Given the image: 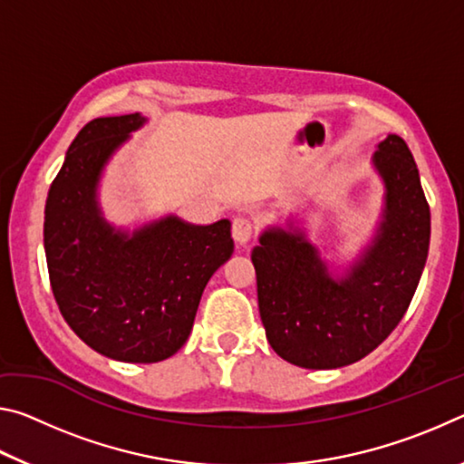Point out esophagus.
<instances>
[{
    "label": "esophagus",
    "instance_id": "esophagus-1",
    "mask_svg": "<svg viewBox=\"0 0 464 464\" xmlns=\"http://www.w3.org/2000/svg\"><path fill=\"white\" fill-rule=\"evenodd\" d=\"M233 239L239 243V246H246V243L251 239V235H254V225H251V221L247 217H235L233 218Z\"/></svg>",
    "mask_w": 464,
    "mask_h": 464
}]
</instances>
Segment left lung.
<instances>
[{"label":"left lung","mask_w":464,"mask_h":464,"mask_svg":"<svg viewBox=\"0 0 464 464\" xmlns=\"http://www.w3.org/2000/svg\"><path fill=\"white\" fill-rule=\"evenodd\" d=\"M372 169L384 194L381 218L348 266L321 256L307 231L290 221L266 227L251 249L266 337L286 362L332 371L387 340L420 285L430 249V207L405 140L376 145Z\"/></svg>","instance_id":"left-lung-1"}]
</instances>
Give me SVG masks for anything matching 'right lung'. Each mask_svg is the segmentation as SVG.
<instances>
[{"instance_id":"right-lung-1","label":"right lung","mask_w":464,"mask_h":464,"mask_svg":"<svg viewBox=\"0 0 464 464\" xmlns=\"http://www.w3.org/2000/svg\"><path fill=\"white\" fill-rule=\"evenodd\" d=\"M145 122L135 112L85 124L44 207V254L61 315L98 354L135 364L182 348L204 286L233 254L229 218L192 225L166 215L130 231L104 217L102 174Z\"/></svg>"}]
</instances>
